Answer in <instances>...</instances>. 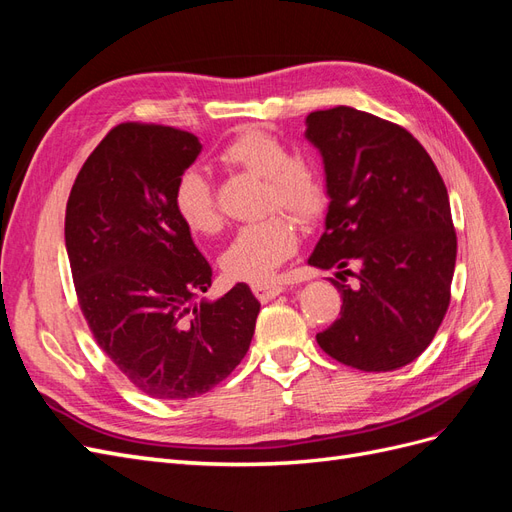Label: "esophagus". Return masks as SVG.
I'll use <instances>...</instances> for the list:
<instances>
[{
    "mask_svg": "<svg viewBox=\"0 0 512 512\" xmlns=\"http://www.w3.org/2000/svg\"><path fill=\"white\" fill-rule=\"evenodd\" d=\"M252 290L262 303H267V301L275 299L277 294H282L286 290V286L282 282H260V284H254Z\"/></svg>",
    "mask_w": 512,
    "mask_h": 512,
    "instance_id": "34e87169",
    "label": "esophagus"
}]
</instances>
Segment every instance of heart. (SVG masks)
<instances>
[{
    "mask_svg": "<svg viewBox=\"0 0 512 512\" xmlns=\"http://www.w3.org/2000/svg\"><path fill=\"white\" fill-rule=\"evenodd\" d=\"M220 160L265 179V211L282 207L301 222H314L329 205V185L322 170L312 162L292 158L282 138L267 130L247 128L232 136L222 147ZM173 205L185 228L198 235H211L220 228V213L203 170H183L175 183ZM297 245L299 230L292 218L273 211L235 232L222 254V269L232 280L262 282L297 250Z\"/></svg>",
    "mask_w": 512,
    "mask_h": 512,
    "instance_id": "heart-1",
    "label": "heart"
}]
</instances>
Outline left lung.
<instances>
[{
  "mask_svg": "<svg viewBox=\"0 0 512 512\" xmlns=\"http://www.w3.org/2000/svg\"><path fill=\"white\" fill-rule=\"evenodd\" d=\"M305 123L331 198L307 262L335 267L331 284L342 292L339 318L316 342L354 369H399L431 344L451 303L457 235L446 185L397 123L350 106L309 113Z\"/></svg>",
  "mask_w": 512,
  "mask_h": 512,
  "instance_id": "obj_1",
  "label": "left lung"
}]
</instances>
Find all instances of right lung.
Segmentation results:
<instances>
[{"label": "right lung", "mask_w": 512, "mask_h": 512, "mask_svg": "<svg viewBox=\"0 0 512 512\" xmlns=\"http://www.w3.org/2000/svg\"><path fill=\"white\" fill-rule=\"evenodd\" d=\"M200 149L190 132L119 123L91 151L66 207L74 290L94 339L138 391L168 401L228 378L260 312L247 284L194 303L213 271L173 192Z\"/></svg>", "instance_id": "1"}]
</instances>
